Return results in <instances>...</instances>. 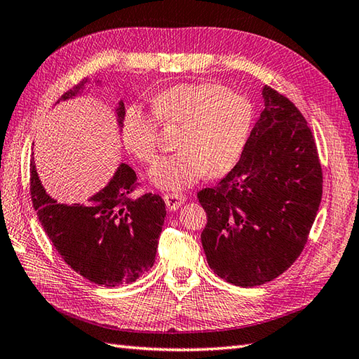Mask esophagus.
I'll return each mask as SVG.
<instances>
[{
    "label": "esophagus",
    "instance_id": "obj_1",
    "mask_svg": "<svg viewBox=\"0 0 359 359\" xmlns=\"http://www.w3.org/2000/svg\"><path fill=\"white\" fill-rule=\"evenodd\" d=\"M163 200H165L166 208H168L170 211H176L177 208H180L183 203H185L187 197L182 194H165Z\"/></svg>",
    "mask_w": 359,
    "mask_h": 359
}]
</instances>
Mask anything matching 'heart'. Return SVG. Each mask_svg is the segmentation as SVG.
<instances>
[{
	"mask_svg": "<svg viewBox=\"0 0 359 359\" xmlns=\"http://www.w3.org/2000/svg\"><path fill=\"white\" fill-rule=\"evenodd\" d=\"M157 118L180 125L177 153L157 159L149 179L157 188L183 191L206 174L223 176L240 161L254 111L249 99L215 82H183L153 97V114L130 105L121 137L125 149L142 162H151L159 144Z\"/></svg>",
	"mask_w": 359,
	"mask_h": 359,
	"instance_id": "heart-1",
	"label": "heart"
}]
</instances>
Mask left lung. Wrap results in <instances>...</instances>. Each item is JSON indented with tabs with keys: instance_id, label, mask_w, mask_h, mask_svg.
Here are the masks:
<instances>
[{
	"instance_id": "8db88e82",
	"label": "left lung",
	"mask_w": 359,
	"mask_h": 359,
	"mask_svg": "<svg viewBox=\"0 0 359 359\" xmlns=\"http://www.w3.org/2000/svg\"><path fill=\"white\" fill-rule=\"evenodd\" d=\"M264 110L240 161L197 194L206 211L202 245L210 268L254 287L281 275L303 252L323 196L312 131L294 102L263 88Z\"/></svg>"
}]
</instances>
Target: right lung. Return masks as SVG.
<instances>
[{
    "mask_svg": "<svg viewBox=\"0 0 359 359\" xmlns=\"http://www.w3.org/2000/svg\"><path fill=\"white\" fill-rule=\"evenodd\" d=\"M86 82L65 91L56 104L79 95ZM123 114L121 102L119 123ZM139 185L135 170L121 163L110 183L86 205H62L46 193L30 163L32 203L47 237L74 272L99 286L133 283L154 264L165 202L151 193L135 197Z\"/></svg>",
    "mask_w": 359,
    "mask_h": 359,
    "instance_id": "right-lung-1",
    "label": "right lung"
}]
</instances>
